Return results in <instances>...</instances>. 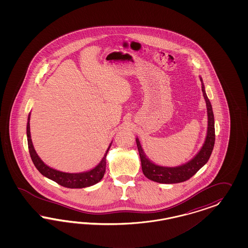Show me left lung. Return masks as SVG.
<instances>
[{"label": "left lung", "instance_id": "1", "mask_svg": "<svg viewBox=\"0 0 248 248\" xmlns=\"http://www.w3.org/2000/svg\"><path fill=\"white\" fill-rule=\"evenodd\" d=\"M200 80L202 83V92L206 103L207 115H208L207 135L202 149L195 155V158H193L186 165H181L178 167H164V166H159L153 164L149 159L146 158L138 138H136V144H137V148L139 151V155L141 159L142 170H143V174L148 179L157 182V183H162V184L182 183L190 179L193 175H195V173L198 172V170L202 168L209 160L211 154L214 149L215 140H216L215 118H214V113H213L210 101L204 91L202 78H200Z\"/></svg>", "mask_w": 248, "mask_h": 248}]
</instances>
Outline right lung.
I'll return each mask as SVG.
<instances>
[{
    "mask_svg": "<svg viewBox=\"0 0 248 248\" xmlns=\"http://www.w3.org/2000/svg\"><path fill=\"white\" fill-rule=\"evenodd\" d=\"M27 141H28V148L30 153L31 161L38 171L45 175V177L54 181L58 185H60L63 187L67 188H83L88 187L91 186H93L100 182L104 177L105 173V166H106V155L110 149V146L105 153V156L100 162V164L92 169L91 171L85 173H62L60 171L54 170L53 168L47 166L45 163L38 156L36 152L33 148V145L31 143L30 134V114L28 116V123H27Z\"/></svg>",
    "mask_w": 248,
    "mask_h": 248,
    "instance_id": "1",
    "label": "right lung"
}]
</instances>
